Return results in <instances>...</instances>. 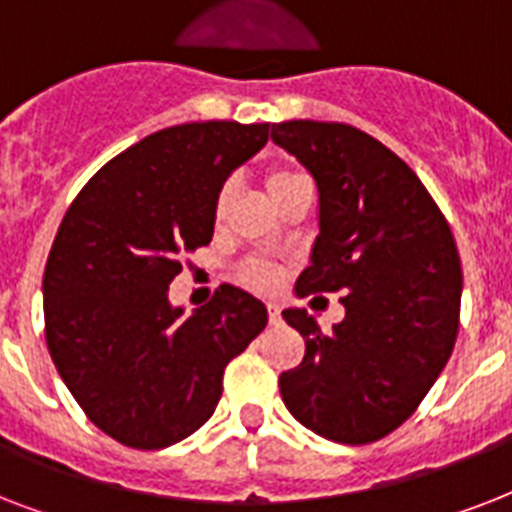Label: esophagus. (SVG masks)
Returning <instances> with one entry per match:
<instances>
[{
	"mask_svg": "<svg viewBox=\"0 0 512 512\" xmlns=\"http://www.w3.org/2000/svg\"><path fill=\"white\" fill-rule=\"evenodd\" d=\"M268 321H271V324H279L281 321V311L276 303H268Z\"/></svg>",
	"mask_w": 512,
	"mask_h": 512,
	"instance_id": "34e87169",
	"label": "esophagus"
}]
</instances>
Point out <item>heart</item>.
Wrapping results in <instances>:
<instances>
[{"label":"heart","instance_id":"heart-1","mask_svg":"<svg viewBox=\"0 0 512 512\" xmlns=\"http://www.w3.org/2000/svg\"><path fill=\"white\" fill-rule=\"evenodd\" d=\"M300 172L295 170H271L268 172V177H265V185H268V193H276L279 188H284V185L292 180V177H297ZM225 204V191L217 196V212L223 209ZM281 279V271L276 268L273 263H268V260H260V257H255V260H247V263L241 265L239 268V281L244 284V287L249 289H257V292H268V289H273L276 284H279Z\"/></svg>","mask_w":512,"mask_h":512}]
</instances>
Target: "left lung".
<instances>
[{"mask_svg":"<svg viewBox=\"0 0 512 512\" xmlns=\"http://www.w3.org/2000/svg\"><path fill=\"white\" fill-rule=\"evenodd\" d=\"M319 185V236L295 292H342L329 335L300 308L303 364L281 372L300 425L337 444H372L404 425L452 356L462 265L452 228L412 167L372 135L340 122L273 124Z\"/></svg>","mask_w":512,"mask_h":512,"instance_id":"8db88e82","label":"left lung"}]
</instances>
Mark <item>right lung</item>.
I'll use <instances>...</instances> for the list:
<instances>
[{
    "instance_id": "1",
    "label": "right lung",
    "mask_w": 512,
    "mask_h": 512,
    "mask_svg": "<svg viewBox=\"0 0 512 512\" xmlns=\"http://www.w3.org/2000/svg\"><path fill=\"white\" fill-rule=\"evenodd\" d=\"M271 124L167 127L100 167L52 241L44 337L52 364L106 436L164 449L212 417L223 372L268 324L265 305L220 284L191 316L167 289L212 241L220 188L268 143Z\"/></svg>"
}]
</instances>
